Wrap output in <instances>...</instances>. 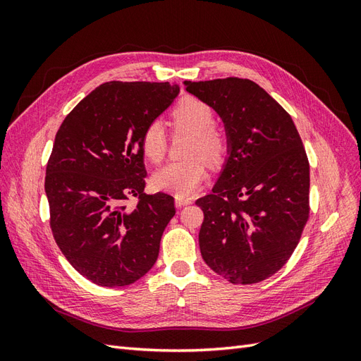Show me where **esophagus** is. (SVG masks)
I'll use <instances>...</instances> for the list:
<instances>
[{
  "label": "esophagus",
  "mask_w": 361,
  "mask_h": 361,
  "mask_svg": "<svg viewBox=\"0 0 361 361\" xmlns=\"http://www.w3.org/2000/svg\"><path fill=\"white\" fill-rule=\"evenodd\" d=\"M191 203H192V199H183V197H176V206H178V207L187 206V204H191Z\"/></svg>",
  "instance_id": "1"
}]
</instances>
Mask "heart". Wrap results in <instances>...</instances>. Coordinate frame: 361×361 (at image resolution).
Here are the masks:
<instances>
[{
	"label": "heart",
	"mask_w": 361,
	"mask_h": 361,
	"mask_svg": "<svg viewBox=\"0 0 361 361\" xmlns=\"http://www.w3.org/2000/svg\"><path fill=\"white\" fill-rule=\"evenodd\" d=\"M214 108L197 97L187 96L171 111V125L176 134H191L185 157L188 159L171 162L159 169L152 183L157 190L174 194L176 197H190L200 188L207 178L206 161L221 164L227 155L228 141L223 130L216 129ZM169 137L164 125L154 120L141 133L140 147L143 155L154 164L166 157Z\"/></svg>",
	"instance_id": "1"
}]
</instances>
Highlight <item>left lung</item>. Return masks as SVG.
Segmentation results:
<instances>
[{"label":"left lung","mask_w":361,"mask_h":361,"mask_svg":"<svg viewBox=\"0 0 361 361\" xmlns=\"http://www.w3.org/2000/svg\"><path fill=\"white\" fill-rule=\"evenodd\" d=\"M223 118L228 158L212 192L199 199L202 257L235 285L276 274L309 220L310 166L292 117L244 78L185 81Z\"/></svg>","instance_id":"left-lung-1"}]
</instances>
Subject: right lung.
I'll use <instances>...</instances> for the list:
<instances>
[{
	"label": "right lung",
	"mask_w": 361,
	"mask_h": 361,
	"mask_svg": "<svg viewBox=\"0 0 361 361\" xmlns=\"http://www.w3.org/2000/svg\"><path fill=\"white\" fill-rule=\"evenodd\" d=\"M178 93L170 82H105L57 130L45 178L51 231L69 264L97 286L133 285L158 259L176 207L166 192H145L140 138ZM129 197L137 204L125 205Z\"/></svg>",
	"instance_id": "right-lung-1"
}]
</instances>
